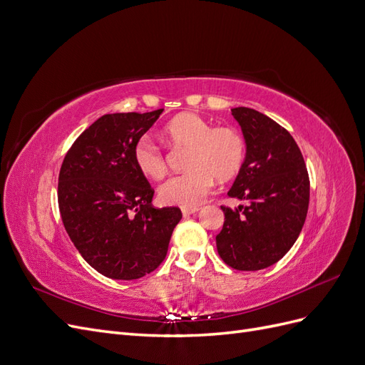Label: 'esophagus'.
I'll list each match as a JSON object with an SVG mask.
<instances>
[{
    "label": "esophagus",
    "mask_w": 365,
    "mask_h": 365,
    "mask_svg": "<svg viewBox=\"0 0 365 365\" xmlns=\"http://www.w3.org/2000/svg\"><path fill=\"white\" fill-rule=\"evenodd\" d=\"M181 212L184 216H190V215H195L196 212H200V207H182Z\"/></svg>",
    "instance_id": "34e87169"
}]
</instances>
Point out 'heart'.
<instances>
[{
	"label": "heart",
	"instance_id": "heart-1",
	"mask_svg": "<svg viewBox=\"0 0 365 365\" xmlns=\"http://www.w3.org/2000/svg\"><path fill=\"white\" fill-rule=\"evenodd\" d=\"M172 145L189 148L184 175L173 176L158 189L165 205L197 207L213 190L215 181H228L242 170L247 158V145L235 128H215L212 121L195 113H182L164 128ZM134 163L149 180H161L168 164L160 148L149 137L137 140L132 150Z\"/></svg>",
	"mask_w": 365,
	"mask_h": 365
}]
</instances>
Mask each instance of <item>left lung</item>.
I'll return each mask as SVG.
<instances>
[{"label":"left lung","instance_id":"1","mask_svg":"<svg viewBox=\"0 0 365 365\" xmlns=\"http://www.w3.org/2000/svg\"><path fill=\"white\" fill-rule=\"evenodd\" d=\"M247 145L244 168L228 190L248 201L220 207L225 222L216 236L220 259L239 271L277 263L295 244L309 207V176L300 149L288 130L256 109H231Z\"/></svg>","mask_w":365,"mask_h":365}]
</instances>
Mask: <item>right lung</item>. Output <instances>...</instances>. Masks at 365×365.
I'll list each match as a JSON object with an SVG mask.
<instances>
[{"label": "right lung", "mask_w": 365, "mask_h": 365, "mask_svg": "<svg viewBox=\"0 0 365 365\" xmlns=\"http://www.w3.org/2000/svg\"><path fill=\"white\" fill-rule=\"evenodd\" d=\"M163 111L105 114L63 158L58 185L63 227L105 277L135 280L157 269L182 217L176 207L153 208L152 187L132 157Z\"/></svg>", "instance_id": "add662e5"}]
</instances>
